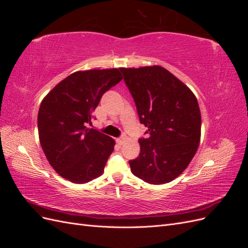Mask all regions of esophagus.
I'll list each match as a JSON object with an SVG mask.
<instances>
[{
  "instance_id": "1",
  "label": "esophagus",
  "mask_w": 248,
  "mask_h": 248,
  "mask_svg": "<svg viewBox=\"0 0 248 248\" xmlns=\"http://www.w3.org/2000/svg\"><path fill=\"white\" fill-rule=\"evenodd\" d=\"M116 141H117L118 145H123L124 141H125V138H119V139H117Z\"/></svg>"
}]
</instances>
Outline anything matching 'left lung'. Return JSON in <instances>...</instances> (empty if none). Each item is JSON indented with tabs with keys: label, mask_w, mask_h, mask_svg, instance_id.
Segmentation results:
<instances>
[{
	"label": "left lung",
	"mask_w": 248,
	"mask_h": 248,
	"mask_svg": "<svg viewBox=\"0 0 248 248\" xmlns=\"http://www.w3.org/2000/svg\"><path fill=\"white\" fill-rule=\"evenodd\" d=\"M120 69L149 133L139 140L140 156L129 161L132 174L150 184L169 183L198 151L202 118L197 97L161 66Z\"/></svg>",
	"instance_id": "left-lung-1"
}]
</instances>
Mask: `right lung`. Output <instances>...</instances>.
Returning <instances> with one entry per match:
<instances>
[{"label": "right lung", "instance_id": "right-lung-1", "mask_svg": "<svg viewBox=\"0 0 248 248\" xmlns=\"http://www.w3.org/2000/svg\"><path fill=\"white\" fill-rule=\"evenodd\" d=\"M118 68L73 72L44 97L38 111L40 145L62 178L84 184L102 175L115 140L92 128L103 93L122 80Z\"/></svg>", "mask_w": 248, "mask_h": 248}]
</instances>
